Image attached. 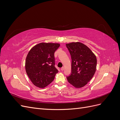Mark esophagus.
<instances>
[{
  "label": "esophagus",
  "mask_w": 120,
  "mask_h": 120,
  "mask_svg": "<svg viewBox=\"0 0 120 120\" xmlns=\"http://www.w3.org/2000/svg\"><path fill=\"white\" fill-rule=\"evenodd\" d=\"M64 70V67H63L62 68H61V70L62 71H63Z\"/></svg>",
  "instance_id": "obj_1"
}]
</instances>
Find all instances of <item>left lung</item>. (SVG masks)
Returning a JSON list of instances; mask_svg holds the SVG:
<instances>
[{
  "instance_id": "left-lung-1",
  "label": "left lung",
  "mask_w": 120,
  "mask_h": 120,
  "mask_svg": "<svg viewBox=\"0 0 120 120\" xmlns=\"http://www.w3.org/2000/svg\"><path fill=\"white\" fill-rule=\"evenodd\" d=\"M71 58V75L68 81L76 88L86 85L96 71L97 58L88 46L79 42L66 44Z\"/></svg>"
}]
</instances>
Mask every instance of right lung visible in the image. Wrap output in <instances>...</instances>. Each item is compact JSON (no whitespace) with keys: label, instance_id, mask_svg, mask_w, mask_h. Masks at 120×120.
<instances>
[{"label":"right lung","instance_id":"add662e5","mask_svg":"<svg viewBox=\"0 0 120 120\" xmlns=\"http://www.w3.org/2000/svg\"><path fill=\"white\" fill-rule=\"evenodd\" d=\"M60 45L41 42L34 45L28 52L25 68L28 77L33 84L44 88L55 78L58 70L54 67V54Z\"/></svg>","mask_w":120,"mask_h":120}]
</instances>
